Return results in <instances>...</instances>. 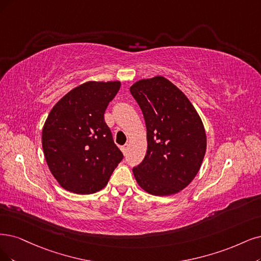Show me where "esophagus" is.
<instances>
[{"instance_id":"esophagus-1","label":"esophagus","mask_w":261,"mask_h":261,"mask_svg":"<svg viewBox=\"0 0 261 261\" xmlns=\"http://www.w3.org/2000/svg\"><path fill=\"white\" fill-rule=\"evenodd\" d=\"M121 150L123 152V155H125V153H127V151H128V144H125V145L121 146Z\"/></svg>"}]
</instances>
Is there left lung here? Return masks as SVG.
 Listing matches in <instances>:
<instances>
[{
    "label": "left lung",
    "instance_id": "left-lung-1",
    "mask_svg": "<svg viewBox=\"0 0 261 261\" xmlns=\"http://www.w3.org/2000/svg\"><path fill=\"white\" fill-rule=\"evenodd\" d=\"M130 92L142 110L147 130V151L133 174L153 196L174 195L197 175L206 150L203 122L194 105L163 76L141 80Z\"/></svg>",
    "mask_w": 261,
    "mask_h": 261
}]
</instances>
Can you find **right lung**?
Wrapping results in <instances>:
<instances>
[{
	"label": "right lung",
	"instance_id": "right-lung-1",
	"mask_svg": "<svg viewBox=\"0 0 261 261\" xmlns=\"http://www.w3.org/2000/svg\"><path fill=\"white\" fill-rule=\"evenodd\" d=\"M121 83L87 82L56 103L44 123L42 145L51 174L65 190L90 195L103 189L122 160L104 121Z\"/></svg>",
	"mask_w": 261,
	"mask_h": 261
}]
</instances>
